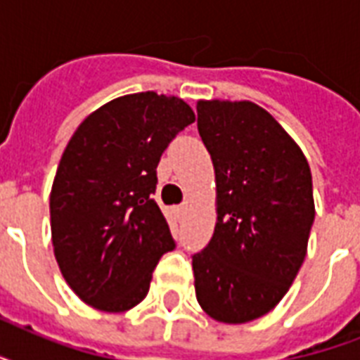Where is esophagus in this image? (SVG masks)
<instances>
[{"mask_svg":"<svg viewBox=\"0 0 360 360\" xmlns=\"http://www.w3.org/2000/svg\"><path fill=\"white\" fill-rule=\"evenodd\" d=\"M186 209H188V205H186V203H183V205H179V207L175 209V213H177V217H179V219H183V214L186 213Z\"/></svg>","mask_w":360,"mask_h":360,"instance_id":"esophagus-1","label":"esophagus"}]
</instances>
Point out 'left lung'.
Masks as SVG:
<instances>
[{
	"mask_svg": "<svg viewBox=\"0 0 360 360\" xmlns=\"http://www.w3.org/2000/svg\"><path fill=\"white\" fill-rule=\"evenodd\" d=\"M198 132L217 181V226L192 256L196 299L222 323L271 312L293 284L312 230V174L301 147L250 101H200Z\"/></svg>",
	"mask_w": 360,
	"mask_h": 360,
	"instance_id": "left-lung-1",
	"label": "left lung"
}]
</instances>
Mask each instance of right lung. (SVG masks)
<instances>
[{
  "label": "right lung",
  "instance_id": "obj_1",
  "mask_svg": "<svg viewBox=\"0 0 360 360\" xmlns=\"http://www.w3.org/2000/svg\"><path fill=\"white\" fill-rule=\"evenodd\" d=\"M194 121L181 98L134 93L87 115L65 147L50 192L53 254L89 307H136L158 259L175 248L153 194L164 149Z\"/></svg>",
  "mask_w": 360,
  "mask_h": 360
}]
</instances>
